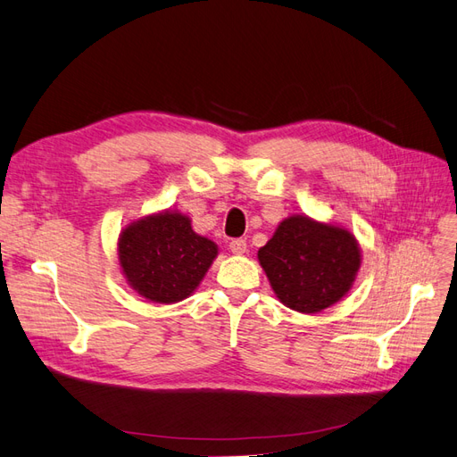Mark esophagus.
I'll list each match as a JSON object with an SVG mask.
<instances>
[{"mask_svg": "<svg viewBox=\"0 0 457 457\" xmlns=\"http://www.w3.org/2000/svg\"><path fill=\"white\" fill-rule=\"evenodd\" d=\"M228 247H230V252H232L234 255H242V253L247 252V244H245V240H242V238L232 240Z\"/></svg>", "mask_w": 457, "mask_h": 457, "instance_id": "esophagus-1", "label": "esophagus"}]
</instances>
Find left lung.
<instances>
[{
  "instance_id": "left-lung-1",
  "label": "left lung",
  "mask_w": 457,
  "mask_h": 457,
  "mask_svg": "<svg viewBox=\"0 0 457 457\" xmlns=\"http://www.w3.org/2000/svg\"><path fill=\"white\" fill-rule=\"evenodd\" d=\"M257 259L282 305L314 314L351 292L362 252L347 227L289 215L257 252Z\"/></svg>"
}]
</instances>
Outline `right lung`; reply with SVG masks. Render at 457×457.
Listing matches in <instances>:
<instances>
[{"label":"right lung","instance_id":"1","mask_svg":"<svg viewBox=\"0 0 457 457\" xmlns=\"http://www.w3.org/2000/svg\"><path fill=\"white\" fill-rule=\"evenodd\" d=\"M217 255V244L195 232L190 217L177 210L135 219L118 238L123 278L141 297L163 305L195 294Z\"/></svg>","mask_w":457,"mask_h":457}]
</instances>
